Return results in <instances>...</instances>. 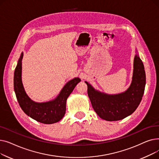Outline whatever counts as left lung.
I'll list each match as a JSON object with an SVG mask.
<instances>
[{
  "label": "left lung",
  "mask_w": 159,
  "mask_h": 159,
  "mask_svg": "<svg viewBox=\"0 0 159 159\" xmlns=\"http://www.w3.org/2000/svg\"><path fill=\"white\" fill-rule=\"evenodd\" d=\"M85 82L91 105L100 117L107 121L122 120L136 110L143 98L146 85L144 64L139 55H135L131 84L126 91L121 93L109 95L101 93L88 82Z\"/></svg>",
  "instance_id": "left-lung-1"
}]
</instances>
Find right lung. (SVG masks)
Listing matches in <instances>:
<instances>
[{
  "label": "right lung",
  "mask_w": 159,
  "mask_h": 159,
  "mask_svg": "<svg viewBox=\"0 0 159 159\" xmlns=\"http://www.w3.org/2000/svg\"><path fill=\"white\" fill-rule=\"evenodd\" d=\"M22 57L23 53L20 55L14 72V90L21 109L28 116L41 123L51 124L61 120L66 113L67 98L80 79L75 78L67 82L54 100L46 102H36L28 96L22 84Z\"/></svg>",
  "instance_id": "right-lung-1"
}]
</instances>
